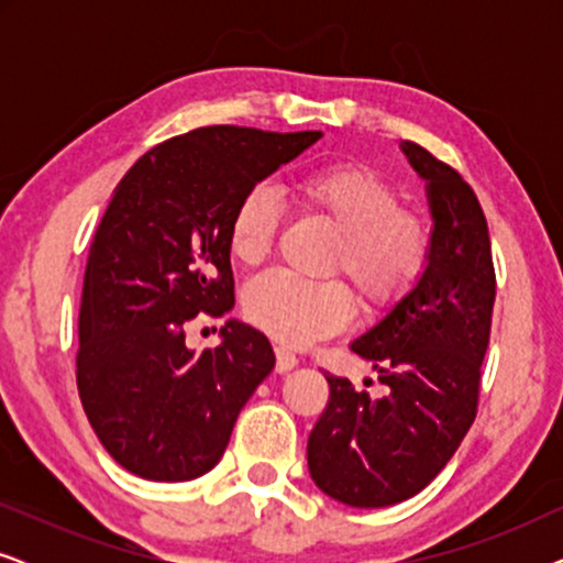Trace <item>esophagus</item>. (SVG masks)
<instances>
[{
  "label": "esophagus",
  "mask_w": 563,
  "mask_h": 563,
  "mask_svg": "<svg viewBox=\"0 0 563 563\" xmlns=\"http://www.w3.org/2000/svg\"><path fill=\"white\" fill-rule=\"evenodd\" d=\"M274 353H276V372H279V374H287L299 364L297 353L289 351L287 345H276Z\"/></svg>",
  "instance_id": "1"
}]
</instances>
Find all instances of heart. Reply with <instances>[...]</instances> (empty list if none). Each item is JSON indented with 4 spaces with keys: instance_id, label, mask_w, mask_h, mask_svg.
Here are the masks:
<instances>
[{
    "instance_id": "1",
    "label": "heart",
    "mask_w": 563,
    "mask_h": 563,
    "mask_svg": "<svg viewBox=\"0 0 563 563\" xmlns=\"http://www.w3.org/2000/svg\"><path fill=\"white\" fill-rule=\"evenodd\" d=\"M299 210L335 230L328 274L349 276L368 310L395 305L412 289L430 258V225L399 205L397 189L356 164L318 166L291 187ZM282 228V202L256 184L238 199L228 245L241 266H261ZM243 312L253 325L287 345L333 335L351 320L353 297L338 279L302 282L289 274L258 276L245 287Z\"/></svg>"
}]
</instances>
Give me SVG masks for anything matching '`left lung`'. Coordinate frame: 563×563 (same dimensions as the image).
<instances>
[{
	"label": "left lung",
	"mask_w": 563,
	"mask_h": 563,
	"mask_svg": "<svg viewBox=\"0 0 563 563\" xmlns=\"http://www.w3.org/2000/svg\"><path fill=\"white\" fill-rule=\"evenodd\" d=\"M399 148L426 179L428 266L351 343L387 391L374 397L328 374V407L307 441L312 482L351 507L405 503L449 464L476 418L495 307L489 230L474 189L422 145L402 141Z\"/></svg>",
	"instance_id": "1"
}]
</instances>
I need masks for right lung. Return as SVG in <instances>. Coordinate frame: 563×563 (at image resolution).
I'll return each mask as SVG.
<instances>
[{"label":"right lung","mask_w":563,"mask_h":563,"mask_svg":"<svg viewBox=\"0 0 563 563\" xmlns=\"http://www.w3.org/2000/svg\"><path fill=\"white\" fill-rule=\"evenodd\" d=\"M322 137L212 125L151 148L122 176L91 238L76 384L107 453L151 482H189L228 449L274 351L241 320L187 349L199 312L235 305L228 222L238 199Z\"/></svg>","instance_id":"add662e5"}]
</instances>
